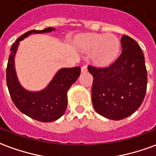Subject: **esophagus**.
<instances>
[{
  "label": "esophagus",
  "mask_w": 156,
  "mask_h": 156,
  "mask_svg": "<svg viewBox=\"0 0 156 156\" xmlns=\"http://www.w3.org/2000/svg\"><path fill=\"white\" fill-rule=\"evenodd\" d=\"M87 71H88V69H87V66H86V65H83V66L81 67V72L82 73H86Z\"/></svg>",
  "instance_id": "1"
}]
</instances>
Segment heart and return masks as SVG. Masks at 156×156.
Instances as JSON below:
<instances>
[{
	"label": "heart",
	"instance_id": "heart-1",
	"mask_svg": "<svg viewBox=\"0 0 156 156\" xmlns=\"http://www.w3.org/2000/svg\"><path fill=\"white\" fill-rule=\"evenodd\" d=\"M76 44L82 51L91 52L92 59L100 66L113 62L120 51V42L114 34H86L76 38Z\"/></svg>",
	"mask_w": 156,
	"mask_h": 156
}]
</instances>
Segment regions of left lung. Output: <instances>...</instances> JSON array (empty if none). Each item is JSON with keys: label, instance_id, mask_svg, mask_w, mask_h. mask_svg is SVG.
<instances>
[{"label": "left lung", "instance_id": "obj_1", "mask_svg": "<svg viewBox=\"0 0 156 156\" xmlns=\"http://www.w3.org/2000/svg\"><path fill=\"white\" fill-rule=\"evenodd\" d=\"M121 44L122 54L110 67H88L94 78V108L98 114L115 121L124 119L137 111L147 88V71L141 48L127 35H122Z\"/></svg>", "mask_w": 156, "mask_h": 156}]
</instances>
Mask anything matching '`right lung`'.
Instances as JSON below:
<instances>
[{
	"mask_svg": "<svg viewBox=\"0 0 156 156\" xmlns=\"http://www.w3.org/2000/svg\"><path fill=\"white\" fill-rule=\"evenodd\" d=\"M54 30V28L31 30L19 37L11 48L6 67V84L14 105L22 113L42 122H54L65 113L67 106V91L78 78L81 69L79 67L61 68L44 89L29 91L18 81L14 58L20 41L32 34L51 33Z\"/></svg>",
	"mask_w": 156,
	"mask_h": 156,
	"instance_id": "obj_1",
	"label": "right lung"
}]
</instances>
